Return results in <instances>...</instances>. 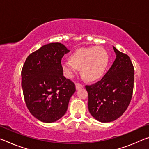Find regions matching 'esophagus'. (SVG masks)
<instances>
[{
  "instance_id": "34e87169",
  "label": "esophagus",
  "mask_w": 149,
  "mask_h": 149,
  "mask_svg": "<svg viewBox=\"0 0 149 149\" xmlns=\"http://www.w3.org/2000/svg\"><path fill=\"white\" fill-rule=\"evenodd\" d=\"M75 87H76V89H79L81 88L84 87V85L79 84V83H76V84H75Z\"/></svg>"
}]
</instances>
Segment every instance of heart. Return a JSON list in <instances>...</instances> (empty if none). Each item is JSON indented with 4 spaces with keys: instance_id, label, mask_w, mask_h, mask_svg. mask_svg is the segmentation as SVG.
<instances>
[{
    "instance_id": "heart-1",
    "label": "heart",
    "mask_w": 149,
    "mask_h": 149,
    "mask_svg": "<svg viewBox=\"0 0 149 149\" xmlns=\"http://www.w3.org/2000/svg\"><path fill=\"white\" fill-rule=\"evenodd\" d=\"M109 63L107 50L102 47L81 48L73 52L70 60L62 62V67L67 77L71 78L78 68L87 81H95L104 74Z\"/></svg>"
}]
</instances>
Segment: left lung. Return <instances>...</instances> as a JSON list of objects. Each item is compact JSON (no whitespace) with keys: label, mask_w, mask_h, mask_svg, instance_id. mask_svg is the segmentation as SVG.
I'll list each match as a JSON object with an SVG mask.
<instances>
[{"label":"left lung","mask_w":149,"mask_h":149,"mask_svg":"<svg viewBox=\"0 0 149 149\" xmlns=\"http://www.w3.org/2000/svg\"><path fill=\"white\" fill-rule=\"evenodd\" d=\"M113 49L116 58L110 68L99 81L85 85L89 112L104 123L113 122L123 114L132 100L134 85V68L130 58Z\"/></svg>","instance_id":"8db88e82"}]
</instances>
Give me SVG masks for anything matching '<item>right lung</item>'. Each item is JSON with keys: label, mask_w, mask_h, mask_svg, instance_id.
<instances>
[{"label": "right lung", "mask_w": 149, "mask_h": 149, "mask_svg": "<svg viewBox=\"0 0 149 149\" xmlns=\"http://www.w3.org/2000/svg\"><path fill=\"white\" fill-rule=\"evenodd\" d=\"M64 45L52 42L30 54L22 70V87L27 108L45 123L58 120L66 112L75 84L63 75L61 60L68 53Z\"/></svg>", "instance_id": "1"}]
</instances>
